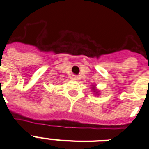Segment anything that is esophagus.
Returning <instances> with one entry per match:
<instances>
[{"mask_svg":"<svg viewBox=\"0 0 149 149\" xmlns=\"http://www.w3.org/2000/svg\"><path fill=\"white\" fill-rule=\"evenodd\" d=\"M72 79L73 80H79V77H78L77 76H75V75H73L72 77Z\"/></svg>","mask_w":149,"mask_h":149,"instance_id":"1","label":"esophagus"}]
</instances>
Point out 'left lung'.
Masks as SVG:
<instances>
[{
  "label": "left lung",
  "mask_w": 149,
  "mask_h": 149,
  "mask_svg": "<svg viewBox=\"0 0 149 149\" xmlns=\"http://www.w3.org/2000/svg\"><path fill=\"white\" fill-rule=\"evenodd\" d=\"M93 90H94V91H95V86H93ZM96 93H98V92H96Z\"/></svg>",
  "instance_id": "8db88e82"
}]
</instances>
